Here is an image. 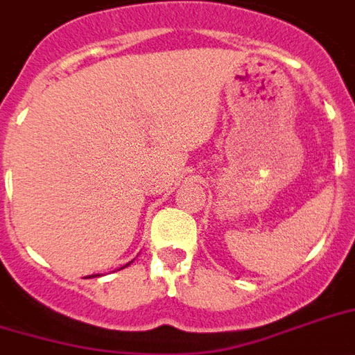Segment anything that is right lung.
Masks as SVG:
<instances>
[{
    "instance_id": "1",
    "label": "right lung",
    "mask_w": 355,
    "mask_h": 355,
    "mask_svg": "<svg viewBox=\"0 0 355 355\" xmlns=\"http://www.w3.org/2000/svg\"><path fill=\"white\" fill-rule=\"evenodd\" d=\"M127 265H130V263H127ZM127 265H125V267H127ZM125 267H121V269H125ZM94 276H99V275H92V276H88V278H94Z\"/></svg>"
}]
</instances>
